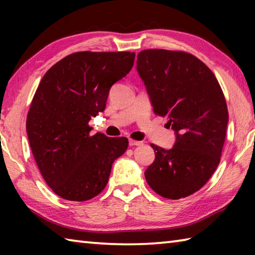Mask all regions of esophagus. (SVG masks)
Here are the masks:
<instances>
[{
	"instance_id": "obj_1",
	"label": "esophagus",
	"mask_w": 255,
	"mask_h": 255,
	"mask_svg": "<svg viewBox=\"0 0 255 255\" xmlns=\"http://www.w3.org/2000/svg\"><path fill=\"white\" fill-rule=\"evenodd\" d=\"M141 144H143V141L129 139V146H139V145H141Z\"/></svg>"
}]
</instances>
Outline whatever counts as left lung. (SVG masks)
<instances>
[{
  "instance_id": "1",
  "label": "left lung",
  "mask_w": 255,
  "mask_h": 255,
  "mask_svg": "<svg viewBox=\"0 0 255 255\" xmlns=\"http://www.w3.org/2000/svg\"><path fill=\"white\" fill-rule=\"evenodd\" d=\"M137 72L154 114L167 117L176 135L171 149L150 144L155 159L145 179L167 199L188 197L204 187L221 161L228 123L223 90L205 63L181 50H141Z\"/></svg>"
}]
</instances>
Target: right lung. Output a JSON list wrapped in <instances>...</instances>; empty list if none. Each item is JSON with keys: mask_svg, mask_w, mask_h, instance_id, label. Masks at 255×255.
Instances as JSON below:
<instances>
[{"mask_svg": "<svg viewBox=\"0 0 255 255\" xmlns=\"http://www.w3.org/2000/svg\"><path fill=\"white\" fill-rule=\"evenodd\" d=\"M135 53L79 51L42 77L27 116L34 161L60 198L86 201L106 188L112 163L126 152V137L91 135L89 122L105 111L110 88L130 72Z\"/></svg>", "mask_w": 255, "mask_h": 255, "instance_id": "right-lung-1", "label": "right lung"}]
</instances>
